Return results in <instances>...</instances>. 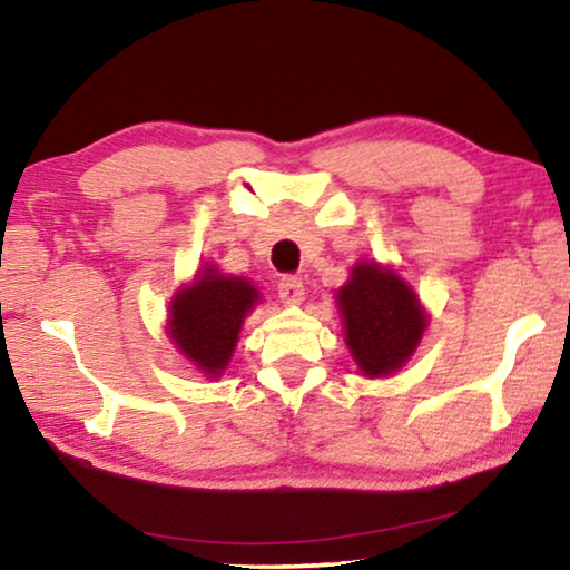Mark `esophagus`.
<instances>
[{
	"label": "esophagus",
	"mask_w": 570,
	"mask_h": 570,
	"mask_svg": "<svg viewBox=\"0 0 570 570\" xmlns=\"http://www.w3.org/2000/svg\"><path fill=\"white\" fill-rule=\"evenodd\" d=\"M278 296H282V302H286V304H298V302H302V298H304L302 278L284 276L282 282H278Z\"/></svg>",
	"instance_id": "1"
}]
</instances>
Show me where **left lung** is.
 <instances>
[{
	"mask_svg": "<svg viewBox=\"0 0 570 570\" xmlns=\"http://www.w3.org/2000/svg\"><path fill=\"white\" fill-rule=\"evenodd\" d=\"M344 340L364 377H387L417 350L428 314L417 294L392 268L362 262L336 292Z\"/></svg>",
	"mask_w": 570,
	"mask_h": 570,
	"instance_id": "left-lung-1",
	"label": "left lung"
}]
</instances>
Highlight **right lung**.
<instances>
[{
  "mask_svg": "<svg viewBox=\"0 0 570 570\" xmlns=\"http://www.w3.org/2000/svg\"><path fill=\"white\" fill-rule=\"evenodd\" d=\"M258 288L238 276H224L214 266L196 274L170 302L168 334L180 354L218 377L234 356L246 314L258 304Z\"/></svg>",
  "mask_w": 570,
  "mask_h": 570,
  "instance_id": "right-lung-1",
  "label": "right lung"
}]
</instances>
